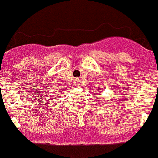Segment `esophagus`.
<instances>
[{"label":"esophagus","instance_id":"obj_1","mask_svg":"<svg viewBox=\"0 0 158 158\" xmlns=\"http://www.w3.org/2000/svg\"><path fill=\"white\" fill-rule=\"evenodd\" d=\"M75 84L79 85V79H75Z\"/></svg>","mask_w":158,"mask_h":158}]
</instances>
